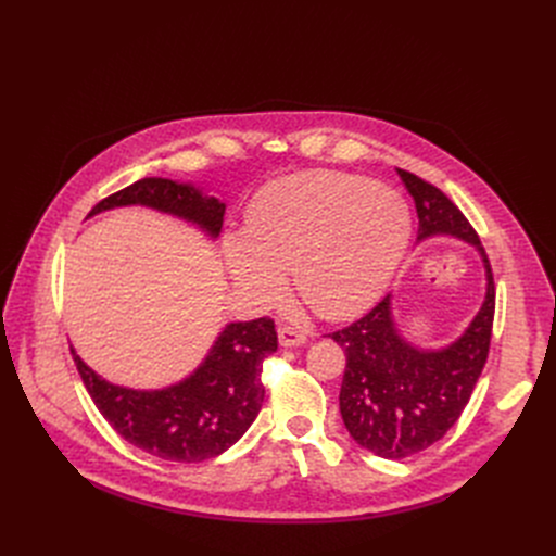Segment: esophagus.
<instances>
[{"label": "esophagus", "mask_w": 556, "mask_h": 556, "mask_svg": "<svg viewBox=\"0 0 556 556\" xmlns=\"http://www.w3.org/2000/svg\"><path fill=\"white\" fill-rule=\"evenodd\" d=\"M277 333H279V344L281 346H302V344H306V333L298 331L295 327L279 325Z\"/></svg>", "instance_id": "1"}]
</instances>
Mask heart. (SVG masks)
Segmentation results:
<instances>
[{"label": "heart", "instance_id": "1", "mask_svg": "<svg viewBox=\"0 0 556 556\" xmlns=\"http://www.w3.org/2000/svg\"><path fill=\"white\" fill-rule=\"evenodd\" d=\"M413 239L401 195L361 175L304 170L263 187L243 233L225 239L229 275L254 306H273L293 273L300 298L327 319L369 308Z\"/></svg>", "mask_w": 556, "mask_h": 556}]
</instances>
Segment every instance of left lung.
Here are the masks:
<instances>
[{
  "mask_svg": "<svg viewBox=\"0 0 556 556\" xmlns=\"http://www.w3.org/2000/svg\"><path fill=\"white\" fill-rule=\"evenodd\" d=\"M396 173L415 198L419 239L451 233L478 248L486 268V298L471 327L440 352H421L399 336L390 295L356 323L329 333L346 356L342 421L363 448L386 459L426 451L459 419L486 363L495 313L491 263L471 223L440 189L410 170Z\"/></svg>",
  "mask_w": 556,
  "mask_h": 556,
  "instance_id": "obj_1",
  "label": "left lung"
}]
</instances>
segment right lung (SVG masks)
<instances>
[{
    "label": "right lung",
    "instance_id": "1",
    "mask_svg": "<svg viewBox=\"0 0 556 556\" xmlns=\"http://www.w3.org/2000/svg\"><path fill=\"white\" fill-rule=\"evenodd\" d=\"M146 204L195 223L218 237L225 204L191 185L164 178H143L103 198L90 216ZM277 352V331L270 317L227 325L210 356L182 383L155 392L112 386L87 367L72 349L76 369L99 413L132 446L170 462H204L237 444L256 419L266 388L261 369Z\"/></svg>",
    "mask_w": 556,
    "mask_h": 556
}]
</instances>
